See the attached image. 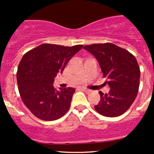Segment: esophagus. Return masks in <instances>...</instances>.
<instances>
[{
  "label": "esophagus",
  "mask_w": 154,
  "mask_h": 154,
  "mask_svg": "<svg viewBox=\"0 0 154 154\" xmlns=\"http://www.w3.org/2000/svg\"><path fill=\"white\" fill-rule=\"evenodd\" d=\"M81 89H82L83 91L86 92V93H91V90L87 89V88H81Z\"/></svg>",
  "instance_id": "obj_1"
}]
</instances>
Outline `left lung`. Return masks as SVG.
I'll list each match as a JSON object with an SVG mask.
<instances>
[{"instance_id": "1", "label": "left lung", "mask_w": 154, "mask_h": 154, "mask_svg": "<svg viewBox=\"0 0 154 154\" xmlns=\"http://www.w3.org/2000/svg\"><path fill=\"white\" fill-rule=\"evenodd\" d=\"M83 48L96 58L103 77L107 78L105 84L110 88L109 93L99 92L100 100L94 106L95 111L107 117L122 115L138 93L140 71L135 57L128 51L110 43L92 44Z\"/></svg>"}]
</instances>
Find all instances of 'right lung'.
I'll return each instance as SVG.
<instances>
[{"label": "right lung", "mask_w": 154, "mask_h": 154, "mask_svg": "<svg viewBox=\"0 0 154 154\" xmlns=\"http://www.w3.org/2000/svg\"><path fill=\"white\" fill-rule=\"evenodd\" d=\"M82 45L63 46L45 43L23 56L17 73L21 98L32 114L44 121L62 117L71 105L75 89H55L54 78Z\"/></svg>", "instance_id": "add662e5"}]
</instances>
